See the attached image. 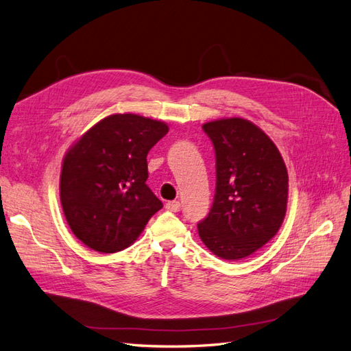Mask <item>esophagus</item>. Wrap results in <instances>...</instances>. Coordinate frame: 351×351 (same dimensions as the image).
<instances>
[{"mask_svg":"<svg viewBox=\"0 0 351 351\" xmlns=\"http://www.w3.org/2000/svg\"><path fill=\"white\" fill-rule=\"evenodd\" d=\"M165 208H167L168 210H171V212H178L180 209H182V204H180L178 200L167 202V204H165Z\"/></svg>","mask_w":351,"mask_h":351,"instance_id":"1","label":"esophagus"}]
</instances>
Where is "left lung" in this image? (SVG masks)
Wrapping results in <instances>:
<instances>
[{
    "instance_id": "obj_1",
    "label": "left lung",
    "mask_w": 351,
    "mask_h": 351,
    "mask_svg": "<svg viewBox=\"0 0 351 351\" xmlns=\"http://www.w3.org/2000/svg\"><path fill=\"white\" fill-rule=\"evenodd\" d=\"M202 129L214 145L217 183L197 231L218 258L239 261L280 230L289 195L287 168L277 146L247 120H217Z\"/></svg>"
}]
</instances>
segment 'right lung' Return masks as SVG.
Segmentation results:
<instances>
[{"label": "right lung", "mask_w": 351, "mask_h": 351, "mask_svg": "<svg viewBox=\"0 0 351 351\" xmlns=\"http://www.w3.org/2000/svg\"><path fill=\"white\" fill-rule=\"evenodd\" d=\"M167 133L165 123L114 114L67 152L60 180L61 205L73 234L88 247L101 253L129 247L162 208L146 184V156Z\"/></svg>", "instance_id": "add662e5"}]
</instances>
